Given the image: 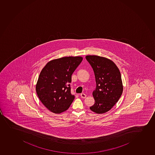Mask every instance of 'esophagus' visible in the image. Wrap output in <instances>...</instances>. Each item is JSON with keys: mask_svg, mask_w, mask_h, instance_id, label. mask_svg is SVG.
Here are the masks:
<instances>
[{"mask_svg": "<svg viewBox=\"0 0 155 155\" xmlns=\"http://www.w3.org/2000/svg\"><path fill=\"white\" fill-rule=\"evenodd\" d=\"M80 96L82 98H85L87 97V95L85 94L82 93L80 94Z\"/></svg>", "mask_w": 155, "mask_h": 155, "instance_id": "34e87169", "label": "esophagus"}]
</instances>
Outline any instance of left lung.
Masks as SVG:
<instances>
[{
    "mask_svg": "<svg viewBox=\"0 0 155 155\" xmlns=\"http://www.w3.org/2000/svg\"><path fill=\"white\" fill-rule=\"evenodd\" d=\"M85 58L93 68L96 83L93 92L95 103L90 108L97 114L105 113L115 105L123 92L121 74L108 59L95 55L86 56Z\"/></svg>",
    "mask_w": 155,
    "mask_h": 155,
    "instance_id": "left-lung-1",
    "label": "left lung"
}]
</instances>
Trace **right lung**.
Returning <instances> with one entry per match:
<instances>
[{
	"label": "right lung",
	"mask_w": 155,
	"mask_h": 155,
	"mask_svg": "<svg viewBox=\"0 0 155 155\" xmlns=\"http://www.w3.org/2000/svg\"><path fill=\"white\" fill-rule=\"evenodd\" d=\"M80 56L65 57L48 62L40 72L36 85L39 99L51 112L67 110L75 98L71 92L72 75L81 62Z\"/></svg>",
	"instance_id": "1"
}]
</instances>
